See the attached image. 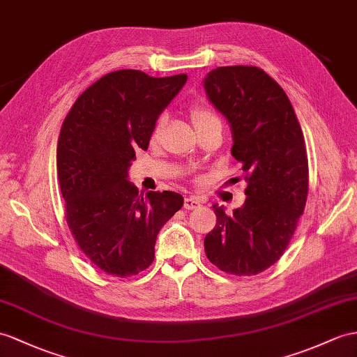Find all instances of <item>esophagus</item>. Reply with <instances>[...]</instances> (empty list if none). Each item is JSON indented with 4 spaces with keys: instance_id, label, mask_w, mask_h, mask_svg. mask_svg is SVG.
Instances as JSON below:
<instances>
[{
    "instance_id": "esophagus-1",
    "label": "esophagus",
    "mask_w": 357,
    "mask_h": 357,
    "mask_svg": "<svg viewBox=\"0 0 357 357\" xmlns=\"http://www.w3.org/2000/svg\"><path fill=\"white\" fill-rule=\"evenodd\" d=\"M199 204H202V199L198 197H186L185 198V208H197Z\"/></svg>"
}]
</instances>
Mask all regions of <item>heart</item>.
<instances>
[{
	"instance_id": "heart-1",
	"label": "heart",
	"mask_w": 357,
	"mask_h": 357,
	"mask_svg": "<svg viewBox=\"0 0 357 357\" xmlns=\"http://www.w3.org/2000/svg\"><path fill=\"white\" fill-rule=\"evenodd\" d=\"M190 115H192V119H194L197 128L207 126V124H212V123H221L220 116L216 115L215 110H212L208 106H204V104H195L192 110H190ZM162 126H163V116L158 118V121H155L153 136L159 135Z\"/></svg>"
}]
</instances>
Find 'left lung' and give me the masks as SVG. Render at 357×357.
<instances>
[{"label": "left lung", "mask_w": 357, "mask_h": 357, "mask_svg": "<svg viewBox=\"0 0 357 357\" xmlns=\"http://www.w3.org/2000/svg\"><path fill=\"white\" fill-rule=\"evenodd\" d=\"M208 100L231 127V155L242 163L245 203L204 238L207 259L233 275H256L279 260L306 206L309 165L288 95L257 66H220L204 78Z\"/></svg>", "instance_id": "obj_1"}]
</instances>
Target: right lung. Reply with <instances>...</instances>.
<instances>
[{
  "mask_svg": "<svg viewBox=\"0 0 357 357\" xmlns=\"http://www.w3.org/2000/svg\"><path fill=\"white\" fill-rule=\"evenodd\" d=\"M186 80V74L158 78L137 69L109 73L77 98L62 124L57 176L68 227L109 275L149 268L160 229L183 206L171 190L139 194L127 169L135 150L149 149L155 121Z\"/></svg>",
  "mask_w": 357,
  "mask_h": 357,
  "instance_id": "obj_1",
  "label": "right lung"
}]
</instances>
